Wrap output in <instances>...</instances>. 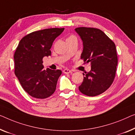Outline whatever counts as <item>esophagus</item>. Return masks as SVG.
Here are the masks:
<instances>
[{"instance_id":"1","label":"esophagus","mask_w":135,"mask_h":135,"mask_svg":"<svg viewBox=\"0 0 135 135\" xmlns=\"http://www.w3.org/2000/svg\"><path fill=\"white\" fill-rule=\"evenodd\" d=\"M63 72L65 74H68V73H71V70H70L69 69H64L63 70Z\"/></svg>"}]
</instances>
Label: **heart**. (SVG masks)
I'll return each mask as SVG.
<instances>
[{
    "label": "heart",
    "mask_w": 135,
    "mask_h": 135,
    "mask_svg": "<svg viewBox=\"0 0 135 135\" xmlns=\"http://www.w3.org/2000/svg\"><path fill=\"white\" fill-rule=\"evenodd\" d=\"M75 37H74V36H69V37H68L67 39V40H69V39H73V38H74Z\"/></svg>",
    "instance_id": "1"
}]
</instances>
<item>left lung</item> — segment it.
Returning a JSON list of instances; mask_svg holds the SVG:
<instances>
[{
  "instance_id": "left-lung-1",
  "label": "left lung",
  "mask_w": 135,
  "mask_h": 135,
  "mask_svg": "<svg viewBox=\"0 0 135 135\" xmlns=\"http://www.w3.org/2000/svg\"><path fill=\"white\" fill-rule=\"evenodd\" d=\"M75 31L83 43L80 58L91 65L79 90L88 96L99 95L110 87L115 77L118 65L115 44L99 29L79 27Z\"/></svg>"
}]
</instances>
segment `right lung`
Listing matches in <instances>:
<instances>
[{
  "mask_svg": "<svg viewBox=\"0 0 135 135\" xmlns=\"http://www.w3.org/2000/svg\"><path fill=\"white\" fill-rule=\"evenodd\" d=\"M64 30L53 28L34 31L24 36L16 48L15 73L23 90L32 97L45 99L55 91L61 70H44L42 59L51 55L53 42Z\"/></svg>",
  "mask_w": 135,
  "mask_h": 135,
  "instance_id": "add662e5",
  "label": "right lung"
}]
</instances>
